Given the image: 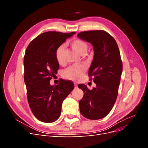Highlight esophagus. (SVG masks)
Wrapping results in <instances>:
<instances>
[{"instance_id":"34e87169","label":"esophagus","mask_w":148,"mask_h":148,"mask_svg":"<svg viewBox=\"0 0 148 148\" xmlns=\"http://www.w3.org/2000/svg\"><path fill=\"white\" fill-rule=\"evenodd\" d=\"M74 85H75V88L78 87V84H77V83H74Z\"/></svg>"}]
</instances>
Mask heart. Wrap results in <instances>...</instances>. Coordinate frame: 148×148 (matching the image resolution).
Instances as JSON below:
<instances>
[{
    "label": "heart",
    "mask_w": 148,
    "mask_h": 148,
    "mask_svg": "<svg viewBox=\"0 0 148 148\" xmlns=\"http://www.w3.org/2000/svg\"><path fill=\"white\" fill-rule=\"evenodd\" d=\"M70 46L75 51L81 55L86 53L88 49V44L84 41L80 39H76L71 41ZM65 46L64 44L58 47L55 52V57L58 64L63 65L65 63ZM86 71V66L84 64L75 65L69 66L63 72L64 77L72 81H77L82 77Z\"/></svg>",
    "instance_id": "heart-1"
}]
</instances>
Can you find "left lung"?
Listing matches in <instances>:
<instances>
[{"label":"left lung","instance_id":"1","mask_svg":"<svg viewBox=\"0 0 148 148\" xmlns=\"http://www.w3.org/2000/svg\"><path fill=\"white\" fill-rule=\"evenodd\" d=\"M77 36L93 46L88 75L96 84L91 90L85 84L78 85L84 92L79 102V110L85 118L101 119L109 114L118 95L123 67L119 49L115 39L105 31H83Z\"/></svg>","mask_w":148,"mask_h":148}]
</instances>
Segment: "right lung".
<instances>
[{
    "mask_svg": "<svg viewBox=\"0 0 148 148\" xmlns=\"http://www.w3.org/2000/svg\"><path fill=\"white\" fill-rule=\"evenodd\" d=\"M75 33L47 31L26 48L23 62L28 101L35 117L41 122L51 123L59 118L62 102L74 88L71 82L60 79L57 85L51 86L50 80L59 69L56 49Z\"/></svg>",
    "mask_w": 148,
    "mask_h": 148,
    "instance_id": "obj_1",
    "label": "right lung"
}]
</instances>
